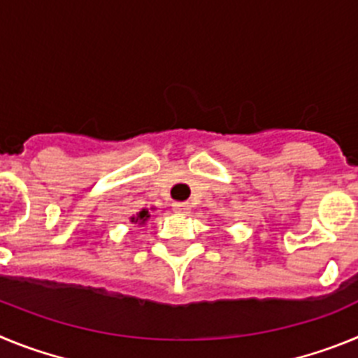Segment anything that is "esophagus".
I'll list each match as a JSON object with an SVG mask.
<instances>
[{
  "label": "esophagus",
  "instance_id": "obj_1",
  "mask_svg": "<svg viewBox=\"0 0 358 358\" xmlns=\"http://www.w3.org/2000/svg\"><path fill=\"white\" fill-rule=\"evenodd\" d=\"M173 211H177V213H182V215L189 213V204L188 202H176V204H173Z\"/></svg>",
  "mask_w": 358,
  "mask_h": 358
}]
</instances>
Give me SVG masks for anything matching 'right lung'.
<instances>
[{
    "instance_id": "obj_1",
    "label": "right lung",
    "mask_w": 358,
    "mask_h": 358,
    "mask_svg": "<svg viewBox=\"0 0 358 358\" xmlns=\"http://www.w3.org/2000/svg\"><path fill=\"white\" fill-rule=\"evenodd\" d=\"M148 218H150V215H148V210H141L140 213L136 215V217H132V218H131V222L140 224V226H143V224L147 222Z\"/></svg>"
}]
</instances>
